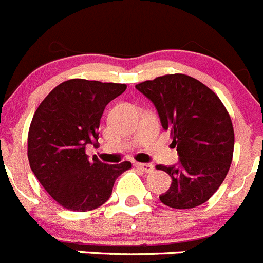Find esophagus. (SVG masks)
I'll return each mask as SVG.
<instances>
[{"instance_id": "obj_1", "label": "esophagus", "mask_w": 263, "mask_h": 263, "mask_svg": "<svg viewBox=\"0 0 263 263\" xmlns=\"http://www.w3.org/2000/svg\"><path fill=\"white\" fill-rule=\"evenodd\" d=\"M136 168H139V170H141V171H144V173H152V171L154 170V166L152 165V163H136Z\"/></svg>"}]
</instances>
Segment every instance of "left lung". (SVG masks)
<instances>
[{"label": "left lung", "mask_w": 263, "mask_h": 263, "mask_svg": "<svg viewBox=\"0 0 263 263\" xmlns=\"http://www.w3.org/2000/svg\"><path fill=\"white\" fill-rule=\"evenodd\" d=\"M170 129L179 163L157 166L173 179L159 196L174 209H192L209 200L224 180L234 154L235 134L224 105L210 88L184 73L158 76L136 85Z\"/></svg>", "instance_id": "1"}]
</instances>
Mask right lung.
<instances>
[{
  "label": "right lung",
  "mask_w": 263,
  "mask_h": 263,
  "mask_svg": "<svg viewBox=\"0 0 263 263\" xmlns=\"http://www.w3.org/2000/svg\"><path fill=\"white\" fill-rule=\"evenodd\" d=\"M126 84L70 79L54 88L39 105L28 131V161L41 185L62 208L97 209L110 198L115 179L131 162L106 165L88 158L85 146L97 145L105 107Z\"/></svg>",
  "instance_id": "right-lung-1"
}]
</instances>
